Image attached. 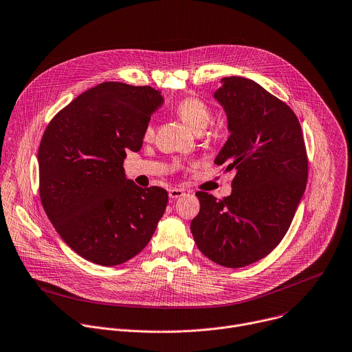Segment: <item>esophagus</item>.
I'll use <instances>...</instances> for the list:
<instances>
[{
  "instance_id": "obj_1",
  "label": "esophagus",
  "mask_w": 352,
  "mask_h": 352,
  "mask_svg": "<svg viewBox=\"0 0 352 352\" xmlns=\"http://www.w3.org/2000/svg\"><path fill=\"white\" fill-rule=\"evenodd\" d=\"M182 195H184V189H179V188H171V189L168 190V196H170V199H173V200L181 197Z\"/></svg>"
}]
</instances>
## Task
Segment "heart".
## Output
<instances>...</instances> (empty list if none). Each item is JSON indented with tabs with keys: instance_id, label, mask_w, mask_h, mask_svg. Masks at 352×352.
Returning <instances> with one entry per match:
<instances>
[{
	"instance_id": "heart-1",
	"label": "heart",
	"mask_w": 352,
	"mask_h": 352,
	"mask_svg": "<svg viewBox=\"0 0 352 352\" xmlns=\"http://www.w3.org/2000/svg\"><path fill=\"white\" fill-rule=\"evenodd\" d=\"M175 113L181 122L196 134H201L211 122L210 107L199 98H186L181 100L175 107ZM145 134L146 137L152 134V126H148Z\"/></svg>"
}]
</instances>
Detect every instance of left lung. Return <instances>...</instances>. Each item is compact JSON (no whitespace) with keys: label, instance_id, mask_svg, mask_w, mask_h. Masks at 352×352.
<instances>
[{"label":"left lung","instance_id":"left-lung-1","mask_svg":"<svg viewBox=\"0 0 352 352\" xmlns=\"http://www.w3.org/2000/svg\"><path fill=\"white\" fill-rule=\"evenodd\" d=\"M212 96L229 133L214 163L236 175L223 200L196 193L200 211L190 232L207 258L242 268L268 256L286 235L307 185L305 145L294 111L256 81L223 77Z\"/></svg>","mask_w":352,"mask_h":352}]
</instances>
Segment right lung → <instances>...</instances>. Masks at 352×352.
Masks as SVG:
<instances>
[{
	"instance_id": "1",
	"label": "right lung",
	"mask_w": 352,
	"mask_h": 352,
	"mask_svg": "<svg viewBox=\"0 0 352 352\" xmlns=\"http://www.w3.org/2000/svg\"><path fill=\"white\" fill-rule=\"evenodd\" d=\"M160 91L107 81L82 92L48 124L38 149L43 207L62 241L103 267L123 264L152 239L168 195L124 174L138 152Z\"/></svg>"
}]
</instances>
